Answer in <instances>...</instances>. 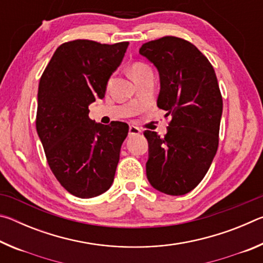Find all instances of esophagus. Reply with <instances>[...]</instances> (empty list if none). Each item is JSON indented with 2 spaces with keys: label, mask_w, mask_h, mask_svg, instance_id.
Segmentation results:
<instances>
[{
  "label": "esophagus",
  "mask_w": 263,
  "mask_h": 263,
  "mask_svg": "<svg viewBox=\"0 0 263 263\" xmlns=\"http://www.w3.org/2000/svg\"><path fill=\"white\" fill-rule=\"evenodd\" d=\"M140 132H141L140 128H139V127H137V126H135V125H130V127H128V136H130V137L139 135Z\"/></svg>",
  "instance_id": "34e87169"
}]
</instances>
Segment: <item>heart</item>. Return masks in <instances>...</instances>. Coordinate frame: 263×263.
Masks as SVG:
<instances>
[{"label":"heart","instance_id":"obj_1","mask_svg":"<svg viewBox=\"0 0 263 263\" xmlns=\"http://www.w3.org/2000/svg\"><path fill=\"white\" fill-rule=\"evenodd\" d=\"M130 74L132 79L135 80V81H137V80L144 78L146 75L153 74V72H152V68H151L147 64H145V62H141V61H137V62H133L131 65Z\"/></svg>","mask_w":263,"mask_h":263}]
</instances>
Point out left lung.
I'll return each instance as SVG.
<instances>
[{"mask_svg":"<svg viewBox=\"0 0 263 263\" xmlns=\"http://www.w3.org/2000/svg\"><path fill=\"white\" fill-rule=\"evenodd\" d=\"M139 53L158 68V106L172 117L163 138L144 132L146 175L161 193L184 195L203 180L218 149L222 99L215 69L197 47L173 35L142 44Z\"/></svg>","mask_w":263,"mask_h":263,"instance_id":"8db88e82","label":"left lung"}]
</instances>
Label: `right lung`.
<instances>
[{"instance_id": "right-lung-1", "label": "right lung", "mask_w": 263, "mask_h": 263, "mask_svg": "<svg viewBox=\"0 0 263 263\" xmlns=\"http://www.w3.org/2000/svg\"><path fill=\"white\" fill-rule=\"evenodd\" d=\"M127 46L88 39L64 43L39 81L35 127L47 163L60 184L80 198L103 194L114 182L128 125L95 123L88 106L104 97Z\"/></svg>"}]
</instances>
